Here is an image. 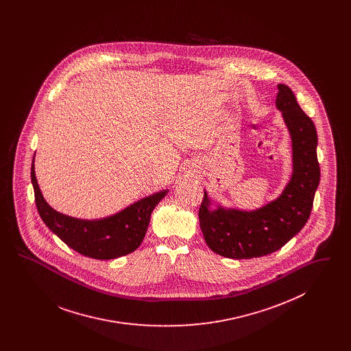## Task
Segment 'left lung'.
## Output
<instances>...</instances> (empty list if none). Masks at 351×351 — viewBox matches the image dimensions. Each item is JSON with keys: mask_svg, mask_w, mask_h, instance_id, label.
I'll return each instance as SVG.
<instances>
[{"mask_svg": "<svg viewBox=\"0 0 351 351\" xmlns=\"http://www.w3.org/2000/svg\"><path fill=\"white\" fill-rule=\"evenodd\" d=\"M276 106L292 138L293 173L278 200L254 212L209 210L206 192L199 210L201 232L209 249L232 259H251L282 249L311 216L319 183L317 132L289 86L278 85Z\"/></svg>", "mask_w": 351, "mask_h": 351, "instance_id": "8db88e82", "label": "left lung"}]
</instances>
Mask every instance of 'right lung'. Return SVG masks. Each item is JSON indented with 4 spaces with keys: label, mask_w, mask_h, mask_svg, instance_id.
<instances>
[{
    "label": "right lung",
    "mask_w": 351,
    "mask_h": 351,
    "mask_svg": "<svg viewBox=\"0 0 351 351\" xmlns=\"http://www.w3.org/2000/svg\"><path fill=\"white\" fill-rule=\"evenodd\" d=\"M32 183L38 213L51 232L79 254L101 261L128 255L139 247L147 232L154 208L168 192L154 193L112 217L84 221L58 213L45 201L36 183L34 165Z\"/></svg>",
    "instance_id": "right-lung-1"
}]
</instances>
